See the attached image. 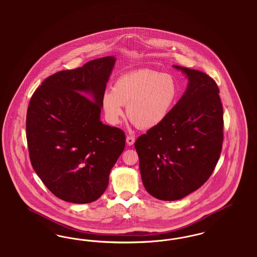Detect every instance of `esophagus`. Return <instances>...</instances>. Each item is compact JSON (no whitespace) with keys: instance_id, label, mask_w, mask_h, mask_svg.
I'll return each mask as SVG.
<instances>
[{"instance_id":"esophagus-1","label":"esophagus","mask_w":257,"mask_h":257,"mask_svg":"<svg viewBox=\"0 0 257 257\" xmlns=\"http://www.w3.org/2000/svg\"><path fill=\"white\" fill-rule=\"evenodd\" d=\"M134 137H130V136H128V137L126 138V144H127L128 146H133V145H134Z\"/></svg>"}]
</instances>
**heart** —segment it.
<instances>
[{
  "label": "heart",
  "instance_id": "1",
  "mask_svg": "<svg viewBox=\"0 0 257 257\" xmlns=\"http://www.w3.org/2000/svg\"><path fill=\"white\" fill-rule=\"evenodd\" d=\"M178 96V85L171 74L139 69L118 77L102 96V108L110 124H118L127 106V115L142 129L164 122Z\"/></svg>",
  "mask_w": 257,
  "mask_h": 257
}]
</instances>
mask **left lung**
<instances>
[{"mask_svg":"<svg viewBox=\"0 0 257 257\" xmlns=\"http://www.w3.org/2000/svg\"><path fill=\"white\" fill-rule=\"evenodd\" d=\"M188 79L182 97L164 122L135 143L143 184L161 200H178L205 183L220 158L222 106L208 75L172 65Z\"/></svg>","mask_w":257,"mask_h":257,"instance_id":"left-lung-1","label":"left lung"}]
</instances>
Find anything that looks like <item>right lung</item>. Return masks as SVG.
I'll return each mask as SVG.
<instances>
[{
    "label": "right lung",
    "mask_w": 257,
    "mask_h": 257,
    "mask_svg": "<svg viewBox=\"0 0 257 257\" xmlns=\"http://www.w3.org/2000/svg\"><path fill=\"white\" fill-rule=\"evenodd\" d=\"M115 61L104 57L54 74L31 98L26 133L32 166L50 192L64 201L98 199L124 150L122 130L100 120Z\"/></svg>",
    "instance_id": "add662e5"
}]
</instances>
